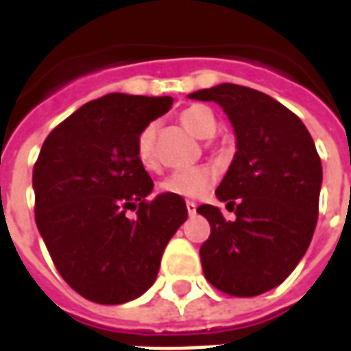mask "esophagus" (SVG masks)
<instances>
[{"instance_id":"34e87169","label":"esophagus","mask_w":351,"mask_h":351,"mask_svg":"<svg viewBox=\"0 0 351 351\" xmlns=\"http://www.w3.org/2000/svg\"><path fill=\"white\" fill-rule=\"evenodd\" d=\"M186 208H188V214H190V216H193V214H195V208H197V205H195L193 201H188V203H186Z\"/></svg>"}]
</instances>
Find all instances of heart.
I'll list each match as a JSON object with an SVG mask.
<instances>
[{
	"label": "heart",
	"mask_w": 351,
	"mask_h": 351,
	"mask_svg": "<svg viewBox=\"0 0 351 351\" xmlns=\"http://www.w3.org/2000/svg\"><path fill=\"white\" fill-rule=\"evenodd\" d=\"M180 122L195 135V137L206 138L213 137L216 131V118L210 112V108L203 105H193L182 110ZM156 131L158 123H146L141 130L135 145L137 160L141 165L146 169H152L156 165V156H154V141H156ZM214 182V173L208 167H193L186 171H176L173 175H169L163 182L160 184L161 191L180 195V197H201Z\"/></svg>",
	"instance_id": "1"
}]
</instances>
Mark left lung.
I'll return each instance as SVG.
<instances>
[{
    "label": "left lung",
    "mask_w": 351,
    "mask_h": 351,
    "mask_svg": "<svg viewBox=\"0 0 351 351\" xmlns=\"http://www.w3.org/2000/svg\"><path fill=\"white\" fill-rule=\"evenodd\" d=\"M228 114L237 152L216 190L235 220L218 206L197 208L210 223L201 246L205 278L233 297H256L280 286L308 250L317 221L322 161L299 116L239 84L190 93Z\"/></svg>",
    "instance_id": "8db88e82"
}]
</instances>
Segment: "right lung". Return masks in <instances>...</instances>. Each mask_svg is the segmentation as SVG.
<instances>
[{"label": "right lung", "mask_w": 351, "mask_h": 351, "mask_svg": "<svg viewBox=\"0 0 351 351\" xmlns=\"http://www.w3.org/2000/svg\"><path fill=\"white\" fill-rule=\"evenodd\" d=\"M173 97L107 93L50 131L34 167L35 223L58 272L84 299L133 301L152 286L161 256L188 218L180 195L152 193L137 160L141 130ZM138 208L135 219L127 210Z\"/></svg>", "instance_id": "1"}]
</instances>
